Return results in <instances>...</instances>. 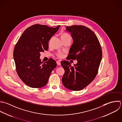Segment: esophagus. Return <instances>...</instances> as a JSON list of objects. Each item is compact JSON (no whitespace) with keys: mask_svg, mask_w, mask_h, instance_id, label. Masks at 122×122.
<instances>
[{"mask_svg":"<svg viewBox=\"0 0 122 122\" xmlns=\"http://www.w3.org/2000/svg\"><path fill=\"white\" fill-rule=\"evenodd\" d=\"M56 64H57V65H58V66L60 65H61L60 61H56Z\"/></svg>","mask_w":122,"mask_h":122,"instance_id":"34e87169","label":"esophagus"}]
</instances>
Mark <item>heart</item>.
Returning <instances> with one entry per match:
<instances>
[{
	"label": "heart",
	"mask_w": 122,
	"mask_h": 122,
	"mask_svg": "<svg viewBox=\"0 0 122 122\" xmlns=\"http://www.w3.org/2000/svg\"><path fill=\"white\" fill-rule=\"evenodd\" d=\"M68 38H71V37L69 35H68V34L66 33H63L61 34V39L62 40H65V39H66ZM50 42V40L49 41V42ZM63 56V54L61 53H58L57 54V56H58V57H62Z\"/></svg>",
	"instance_id": "b5f03b06"
}]
</instances>
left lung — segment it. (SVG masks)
I'll use <instances>...</instances> for the list:
<instances>
[{"instance_id": "1", "label": "left lung", "mask_w": 122, "mask_h": 122, "mask_svg": "<svg viewBox=\"0 0 122 122\" xmlns=\"http://www.w3.org/2000/svg\"><path fill=\"white\" fill-rule=\"evenodd\" d=\"M66 30L73 39L67 59L76 60L72 66L64 60L61 64L65 70L62 83L67 89L80 91L90 84L96 77L102 60V51L94 32L84 25L66 26Z\"/></svg>"}]
</instances>
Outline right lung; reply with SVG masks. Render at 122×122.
<instances>
[{"mask_svg": "<svg viewBox=\"0 0 122 122\" xmlns=\"http://www.w3.org/2000/svg\"><path fill=\"white\" fill-rule=\"evenodd\" d=\"M56 27L35 24L26 28L16 44L13 56L18 76L27 86L40 88L48 82L53 70L56 66L52 58L43 63L40 52L47 50L48 41L58 31Z\"/></svg>", "mask_w": 122, "mask_h": 122, "instance_id": "1", "label": "right lung"}]
</instances>
